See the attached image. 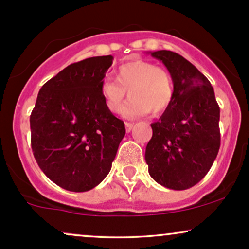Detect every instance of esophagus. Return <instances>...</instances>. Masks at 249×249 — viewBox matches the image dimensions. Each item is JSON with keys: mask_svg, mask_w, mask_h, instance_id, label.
I'll return each instance as SVG.
<instances>
[{"mask_svg": "<svg viewBox=\"0 0 249 249\" xmlns=\"http://www.w3.org/2000/svg\"><path fill=\"white\" fill-rule=\"evenodd\" d=\"M125 127H126V132H130L131 130H132L133 128V124L132 123H125Z\"/></svg>", "mask_w": 249, "mask_h": 249, "instance_id": "1", "label": "esophagus"}]
</instances>
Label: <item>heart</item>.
Returning <instances> with one entry per match:
<instances>
[{"mask_svg": "<svg viewBox=\"0 0 249 249\" xmlns=\"http://www.w3.org/2000/svg\"><path fill=\"white\" fill-rule=\"evenodd\" d=\"M116 80L104 79L101 83V93L105 107L110 112L121 110L126 97H131L123 115L126 118H138L147 115H160L174 99L173 79L164 68L147 61H132L122 64L116 71Z\"/></svg>", "mask_w": 249, "mask_h": 249, "instance_id": "heart-1", "label": "heart"}]
</instances>
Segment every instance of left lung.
<instances>
[{"mask_svg": "<svg viewBox=\"0 0 249 249\" xmlns=\"http://www.w3.org/2000/svg\"><path fill=\"white\" fill-rule=\"evenodd\" d=\"M173 79L174 99L158 122L145 151L148 173L161 186L187 190L206 176L220 147V107L208 79L170 50L151 53Z\"/></svg>", "mask_w": 249, "mask_h": 249, "instance_id": "obj_1", "label": "left lung"}]
</instances>
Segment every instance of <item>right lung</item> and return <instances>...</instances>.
<instances>
[{
	"mask_svg": "<svg viewBox=\"0 0 249 249\" xmlns=\"http://www.w3.org/2000/svg\"><path fill=\"white\" fill-rule=\"evenodd\" d=\"M112 56L73 63L39 90L30 116L31 148L43 173L71 192H85L110 172L124 122L105 107L101 83Z\"/></svg>",
	"mask_w": 249,
	"mask_h": 249,
	"instance_id": "obj_1",
	"label": "right lung"
}]
</instances>
